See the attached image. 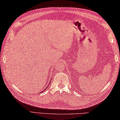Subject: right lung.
<instances>
[{
    "mask_svg": "<svg viewBox=\"0 0 120 120\" xmlns=\"http://www.w3.org/2000/svg\"><path fill=\"white\" fill-rule=\"evenodd\" d=\"M43 91H42V92H43ZM40 93H41V92H40Z\"/></svg>",
    "mask_w": 120,
    "mask_h": 120,
    "instance_id": "obj_1",
    "label": "right lung"
}]
</instances>
